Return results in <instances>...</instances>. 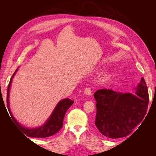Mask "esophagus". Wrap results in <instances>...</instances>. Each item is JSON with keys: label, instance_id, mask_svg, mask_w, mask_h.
Masks as SVG:
<instances>
[{"label": "esophagus", "instance_id": "obj_1", "mask_svg": "<svg viewBox=\"0 0 156 156\" xmlns=\"http://www.w3.org/2000/svg\"><path fill=\"white\" fill-rule=\"evenodd\" d=\"M84 94H87V95H90L92 93V90L90 88H86L85 89H84Z\"/></svg>", "mask_w": 156, "mask_h": 156}]
</instances>
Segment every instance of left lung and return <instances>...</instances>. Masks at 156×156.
<instances>
[{"mask_svg": "<svg viewBox=\"0 0 156 156\" xmlns=\"http://www.w3.org/2000/svg\"><path fill=\"white\" fill-rule=\"evenodd\" d=\"M94 96L97 102L95 125L102 135L111 139L130 134L142 122L148 109V92L143 77L135 95L100 89Z\"/></svg>", "mask_w": 156, "mask_h": 156, "instance_id": "obj_1", "label": "left lung"}]
</instances>
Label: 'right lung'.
Listing matches in <instances>:
<instances>
[{"instance_id": "right-lung-1", "label": "right lung", "mask_w": 156, "mask_h": 156, "mask_svg": "<svg viewBox=\"0 0 156 156\" xmlns=\"http://www.w3.org/2000/svg\"><path fill=\"white\" fill-rule=\"evenodd\" d=\"M17 70V69H16L15 73L13 74L10 81V83H9L7 90V107L12 120L14 121L15 124L17 125L19 128H20L27 136H30V137L45 138L55 135L62 128V127L63 126V120L64 115L66 114V112L67 111V110L70 107V106L73 104V101L68 98L61 100L58 103L57 105L56 106L55 110L49 118V119L47 120V122L42 126L32 129L27 128V127H23L22 125L19 124L18 122L15 119V118L13 117L10 111V107H9V92H10V88L12 79L14 76V75L16 74Z\"/></svg>"}]
</instances>
